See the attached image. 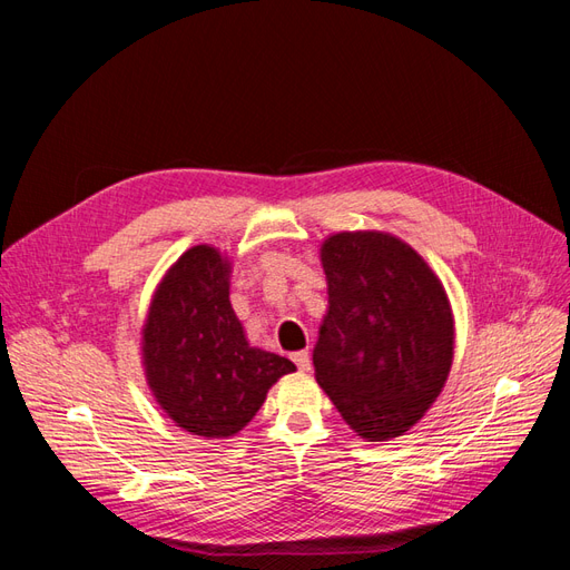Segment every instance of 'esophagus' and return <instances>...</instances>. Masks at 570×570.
Wrapping results in <instances>:
<instances>
[{"label": "esophagus", "instance_id": "esophagus-1", "mask_svg": "<svg viewBox=\"0 0 570 570\" xmlns=\"http://www.w3.org/2000/svg\"><path fill=\"white\" fill-rule=\"evenodd\" d=\"M292 361H295L299 371H308V368H312V358H308V352H306V350L292 354Z\"/></svg>", "mask_w": 570, "mask_h": 570}]
</instances>
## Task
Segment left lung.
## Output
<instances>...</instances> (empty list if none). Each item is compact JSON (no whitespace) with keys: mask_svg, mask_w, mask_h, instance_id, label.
Segmentation results:
<instances>
[{"mask_svg":"<svg viewBox=\"0 0 570 570\" xmlns=\"http://www.w3.org/2000/svg\"><path fill=\"white\" fill-rule=\"evenodd\" d=\"M327 314L316 381L371 442L396 438L435 402L454 356V318L438 275L402 239L337 233L321 249Z\"/></svg>","mask_w":570,"mask_h":570,"instance_id":"left-lung-1","label":"left lung"}]
</instances>
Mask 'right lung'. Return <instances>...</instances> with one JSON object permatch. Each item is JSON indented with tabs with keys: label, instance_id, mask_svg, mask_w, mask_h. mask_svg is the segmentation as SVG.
<instances>
[{
	"label": "right lung",
	"instance_id": "obj_1",
	"mask_svg": "<svg viewBox=\"0 0 570 570\" xmlns=\"http://www.w3.org/2000/svg\"><path fill=\"white\" fill-rule=\"evenodd\" d=\"M145 368L161 409L187 433L230 438L262 409L289 358L247 344L228 297V264L187 249L166 273L145 323Z\"/></svg>",
	"mask_w": 570,
	"mask_h": 570
}]
</instances>
